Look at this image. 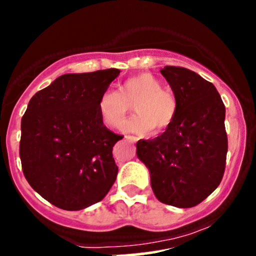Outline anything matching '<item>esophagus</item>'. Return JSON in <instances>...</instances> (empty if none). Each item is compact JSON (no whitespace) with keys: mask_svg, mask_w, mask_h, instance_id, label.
<instances>
[{"mask_svg":"<svg viewBox=\"0 0 256 256\" xmlns=\"http://www.w3.org/2000/svg\"><path fill=\"white\" fill-rule=\"evenodd\" d=\"M125 140L130 141V142H136V141H138V138H136V136L126 135V136H125Z\"/></svg>","mask_w":256,"mask_h":256,"instance_id":"esophagus-1","label":"esophagus"}]
</instances>
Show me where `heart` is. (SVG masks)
I'll use <instances>...</instances> for the list:
<instances>
[{
  "label": "heart",
  "mask_w": 256,
  "mask_h": 256,
  "mask_svg": "<svg viewBox=\"0 0 256 256\" xmlns=\"http://www.w3.org/2000/svg\"><path fill=\"white\" fill-rule=\"evenodd\" d=\"M131 105L138 115L128 121L126 128L136 134H148L154 128L165 131L172 125L178 115L175 95L164 88L160 80L150 72L128 78L120 86V91L108 88L98 101L102 120L115 128H122Z\"/></svg>",
  "instance_id": "1"
}]
</instances>
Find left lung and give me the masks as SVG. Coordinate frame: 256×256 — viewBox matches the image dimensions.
<instances>
[{"instance_id":"1","label":"left lung","mask_w":256,"mask_h":256,"mask_svg":"<svg viewBox=\"0 0 256 256\" xmlns=\"http://www.w3.org/2000/svg\"><path fill=\"white\" fill-rule=\"evenodd\" d=\"M176 101L175 121L152 140H138V158L150 171L158 202L192 208L219 186L225 171V106L212 82L178 66L160 70Z\"/></svg>"}]
</instances>
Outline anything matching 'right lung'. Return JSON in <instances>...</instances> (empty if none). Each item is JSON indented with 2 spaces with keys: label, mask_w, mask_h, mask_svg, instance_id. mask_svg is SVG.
<instances>
[{
  "label": "right lung",
  "mask_w": 256,
  "mask_h": 256,
  "mask_svg": "<svg viewBox=\"0 0 256 256\" xmlns=\"http://www.w3.org/2000/svg\"><path fill=\"white\" fill-rule=\"evenodd\" d=\"M118 74H65L30 100L21 120L22 170L31 188L60 209L91 206L115 182L112 148L124 136L104 125L98 101Z\"/></svg>",
  "instance_id": "right-lung-1"
}]
</instances>
